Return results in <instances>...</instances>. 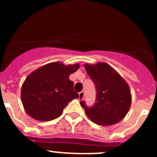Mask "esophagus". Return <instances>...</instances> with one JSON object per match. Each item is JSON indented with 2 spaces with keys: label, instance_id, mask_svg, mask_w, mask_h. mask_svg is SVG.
I'll list each match as a JSON object with an SVG mask.
<instances>
[{
  "label": "esophagus",
  "instance_id": "esophagus-1",
  "mask_svg": "<svg viewBox=\"0 0 157 157\" xmlns=\"http://www.w3.org/2000/svg\"><path fill=\"white\" fill-rule=\"evenodd\" d=\"M78 96H79V100L80 101H82V100L84 98V92H83V91L80 92L79 94H78Z\"/></svg>",
  "mask_w": 157,
  "mask_h": 157
}]
</instances>
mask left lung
<instances>
[{
  "label": "left lung",
  "instance_id": "obj_1",
  "mask_svg": "<svg viewBox=\"0 0 157 157\" xmlns=\"http://www.w3.org/2000/svg\"><path fill=\"white\" fill-rule=\"evenodd\" d=\"M97 89L96 103L91 108L80 105L88 118L101 126H112L121 121L131 105L130 89L125 79L105 62L84 65Z\"/></svg>",
  "mask_w": 157,
  "mask_h": 157
}]
</instances>
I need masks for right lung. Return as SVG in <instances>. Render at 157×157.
<instances>
[{"instance_id": "right-lung-1", "label": "right lung", "mask_w": 157, "mask_h": 157, "mask_svg": "<svg viewBox=\"0 0 157 157\" xmlns=\"http://www.w3.org/2000/svg\"><path fill=\"white\" fill-rule=\"evenodd\" d=\"M79 67V63L65 65L52 62L28 75L21 88L22 104L27 114L42 122L61 116L69 102L78 98L69 76Z\"/></svg>"}]
</instances>
